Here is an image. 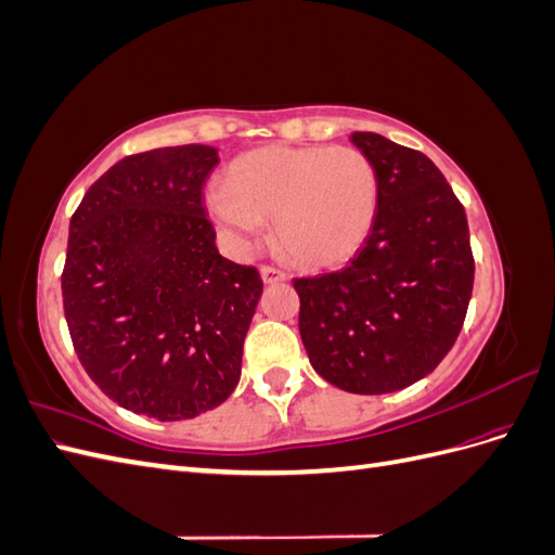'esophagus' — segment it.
<instances>
[{
	"mask_svg": "<svg viewBox=\"0 0 555 555\" xmlns=\"http://www.w3.org/2000/svg\"><path fill=\"white\" fill-rule=\"evenodd\" d=\"M261 278L266 284H275V282L287 280V273H284L278 266H261Z\"/></svg>",
	"mask_w": 555,
	"mask_h": 555,
	"instance_id": "34e87169",
	"label": "esophagus"
}]
</instances>
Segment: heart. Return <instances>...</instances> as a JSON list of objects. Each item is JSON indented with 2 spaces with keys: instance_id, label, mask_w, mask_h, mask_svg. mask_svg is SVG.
I'll use <instances>...</instances> for the list:
<instances>
[{
  "instance_id": "1",
  "label": "heart",
  "mask_w": 555,
  "mask_h": 555,
  "mask_svg": "<svg viewBox=\"0 0 555 555\" xmlns=\"http://www.w3.org/2000/svg\"><path fill=\"white\" fill-rule=\"evenodd\" d=\"M379 180L357 147L271 145L229 166L208 210L238 238L275 217V241L292 261L326 268L363 245L377 215Z\"/></svg>"
}]
</instances>
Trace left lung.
<instances>
[{
  "mask_svg": "<svg viewBox=\"0 0 555 555\" xmlns=\"http://www.w3.org/2000/svg\"><path fill=\"white\" fill-rule=\"evenodd\" d=\"M379 180L365 245L340 271L296 278L314 371L349 393L400 391L433 373L463 328L475 282L467 217L418 150L351 133Z\"/></svg>",
  "mask_w": 555,
  "mask_h": 555,
  "instance_id": "left-lung-1",
  "label": "left lung"
}]
</instances>
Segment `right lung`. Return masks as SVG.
<instances>
[{"label": "right lung", "mask_w": 555, "mask_h": 555, "mask_svg": "<svg viewBox=\"0 0 555 555\" xmlns=\"http://www.w3.org/2000/svg\"><path fill=\"white\" fill-rule=\"evenodd\" d=\"M210 145L157 147L113 164L82 196L62 271L80 365L117 405L194 418L241 379L263 292L255 266L224 259L204 208Z\"/></svg>", "instance_id": "add662e5"}]
</instances>
